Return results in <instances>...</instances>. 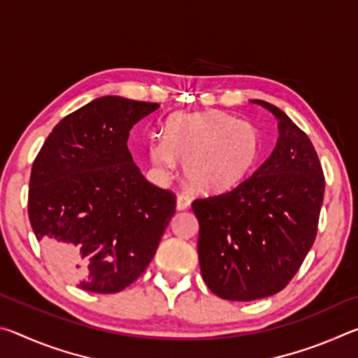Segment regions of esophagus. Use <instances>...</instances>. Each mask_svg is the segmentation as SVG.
<instances>
[{
	"label": "esophagus",
	"mask_w": 358,
	"mask_h": 358,
	"mask_svg": "<svg viewBox=\"0 0 358 358\" xmlns=\"http://www.w3.org/2000/svg\"><path fill=\"white\" fill-rule=\"evenodd\" d=\"M189 205H191V199L185 196V194H180V196L177 197V210L183 211L186 208H189Z\"/></svg>",
	"instance_id": "esophagus-1"
}]
</instances>
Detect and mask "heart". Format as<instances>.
Listing matches in <instances>:
<instances>
[{"mask_svg": "<svg viewBox=\"0 0 358 358\" xmlns=\"http://www.w3.org/2000/svg\"><path fill=\"white\" fill-rule=\"evenodd\" d=\"M262 142L257 128L221 110L175 113L164 138L148 143L151 164L164 175L185 164L187 183L203 194L234 189L256 169Z\"/></svg>", "mask_w": 358, "mask_h": 358, "instance_id": "obj_1", "label": "heart"}]
</instances>
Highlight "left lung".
<instances>
[{
  "instance_id": "obj_1",
  "label": "left lung",
  "mask_w": 358,
  "mask_h": 358,
  "mask_svg": "<svg viewBox=\"0 0 358 358\" xmlns=\"http://www.w3.org/2000/svg\"><path fill=\"white\" fill-rule=\"evenodd\" d=\"M250 102L278 120L275 150L232 191L192 202L203 281L215 295L235 301L264 299L287 286L316 238L325 189L305 132L270 102Z\"/></svg>"
}]
</instances>
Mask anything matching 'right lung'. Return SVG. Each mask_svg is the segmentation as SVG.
I'll use <instances>...</instances> for the list:
<instances>
[{
    "label": "right lung",
    "instance_id": "right-lung-1",
    "mask_svg": "<svg viewBox=\"0 0 358 358\" xmlns=\"http://www.w3.org/2000/svg\"><path fill=\"white\" fill-rule=\"evenodd\" d=\"M157 108L102 96L59 121L33 164V232L59 273L87 292L134 282L175 213L173 194L145 180L128 150L132 126Z\"/></svg>",
    "mask_w": 358,
    "mask_h": 358
}]
</instances>
